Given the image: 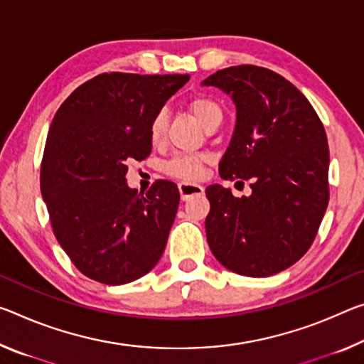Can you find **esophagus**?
<instances>
[{"label": "esophagus", "instance_id": "esophagus-1", "mask_svg": "<svg viewBox=\"0 0 364 364\" xmlns=\"http://www.w3.org/2000/svg\"><path fill=\"white\" fill-rule=\"evenodd\" d=\"M180 188V194L183 200H188L189 198H194V196H203L204 194V188L200 184L196 183H188V181H181L178 184Z\"/></svg>", "mask_w": 364, "mask_h": 364}]
</instances>
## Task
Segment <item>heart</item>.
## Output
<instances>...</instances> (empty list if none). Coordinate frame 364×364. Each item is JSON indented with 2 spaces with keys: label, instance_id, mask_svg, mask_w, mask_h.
Listing matches in <instances>:
<instances>
[{
  "label": "heart",
  "instance_id": "obj_1",
  "mask_svg": "<svg viewBox=\"0 0 364 364\" xmlns=\"http://www.w3.org/2000/svg\"><path fill=\"white\" fill-rule=\"evenodd\" d=\"M189 112L193 113V117L199 121V124L205 131L213 128L217 129L222 124L223 109L220 103L210 99V97H196L189 103ZM166 129H168V113L165 109H160L149 126V137H151L154 146H161L165 142ZM205 160V155L200 154L176 155L165 165V171L171 176L181 178V180H198L203 176Z\"/></svg>",
  "mask_w": 364,
  "mask_h": 364
}]
</instances>
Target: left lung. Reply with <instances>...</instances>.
I'll return each mask as SVG.
<instances>
[{
    "label": "left lung",
    "mask_w": 364,
    "mask_h": 364,
    "mask_svg": "<svg viewBox=\"0 0 364 364\" xmlns=\"http://www.w3.org/2000/svg\"><path fill=\"white\" fill-rule=\"evenodd\" d=\"M200 85L217 87L236 107L235 131L218 164L223 180H251L235 198L210 184L207 243L223 267L269 277L309 250L328 204V146L306 97L270 69L225 68Z\"/></svg>",
    "instance_id": "8db88e82"
}]
</instances>
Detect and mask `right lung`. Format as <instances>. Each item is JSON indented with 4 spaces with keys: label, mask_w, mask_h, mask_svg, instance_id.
I'll return each instance as SVG.
<instances>
[{
    "label": "right lung",
    "mask_w": 364,
    "mask_h": 364,
    "mask_svg": "<svg viewBox=\"0 0 364 364\" xmlns=\"http://www.w3.org/2000/svg\"><path fill=\"white\" fill-rule=\"evenodd\" d=\"M188 74L105 73L58 108L40 170V189L58 243L92 280L123 285L155 267L180 204L176 184L137 193L129 160L152 151L149 126Z\"/></svg>",
    "instance_id": "add662e5"
}]
</instances>
